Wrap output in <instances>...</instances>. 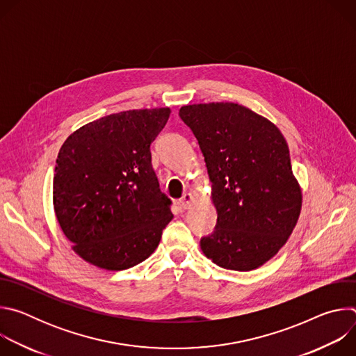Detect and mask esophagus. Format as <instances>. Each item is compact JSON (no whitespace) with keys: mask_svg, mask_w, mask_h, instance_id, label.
I'll return each mask as SVG.
<instances>
[{"mask_svg":"<svg viewBox=\"0 0 356 356\" xmlns=\"http://www.w3.org/2000/svg\"><path fill=\"white\" fill-rule=\"evenodd\" d=\"M193 200H194L193 194H190V193H186V194L181 197V200H180V206H181L184 210H187V209H190V206H191Z\"/></svg>","mask_w":356,"mask_h":356,"instance_id":"34e87169","label":"esophagus"}]
</instances>
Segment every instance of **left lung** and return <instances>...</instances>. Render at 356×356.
I'll return each mask as SVG.
<instances>
[{"label":"left lung","instance_id":"8db88e82","mask_svg":"<svg viewBox=\"0 0 356 356\" xmlns=\"http://www.w3.org/2000/svg\"><path fill=\"white\" fill-rule=\"evenodd\" d=\"M179 115L198 140L217 210L216 231L200 241L202 253L224 269L261 268L287 242L301 213L284 136L235 103L183 106Z\"/></svg>","mask_w":356,"mask_h":356}]
</instances>
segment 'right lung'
Returning <instances> with one entry per match:
<instances>
[{
    "mask_svg": "<svg viewBox=\"0 0 356 356\" xmlns=\"http://www.w3.org/2000/svg\"><path fill=\"white\" fill-rule=\"evenodd\" d=\"M169 115V107L111 114L76 129L62 145L54 209L86 262L124 270L158 248L173 214L152 169L150 143Z\"/></svg>",
    "mask_w": 356,
    "mask_h": 356,
    "instance_id": "1",
    "label": "right lung"
}]
</instances>
